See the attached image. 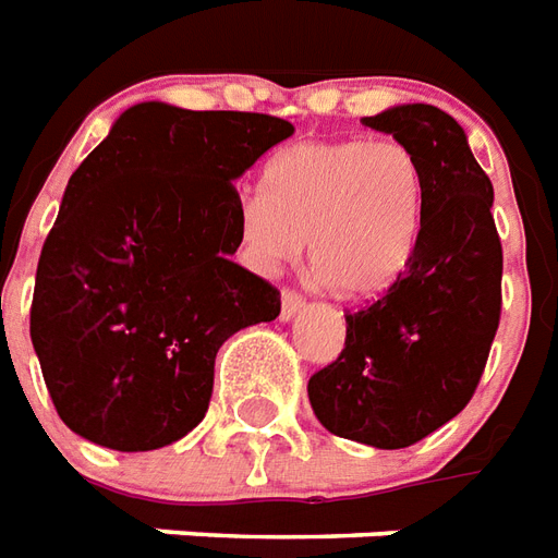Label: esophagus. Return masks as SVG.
Segmentation results:
<instances>
[{"mask_svg":"<svg viewBox=\"0 0 558 558\" xmlns=\"http://www.w3.org/2000/svg\"><path fill=\"white\" fill-rule=\"evenodd\" d=\"M305 300L296 291H282V312H279V320L288 324V320H294L296 314L303 312Z\"/></svg>","mask_w":558,"mask_h":558,"instance_id":"obj_1","label":"esophagus"}]
</instances>
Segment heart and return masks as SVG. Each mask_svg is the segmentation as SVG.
Returning <instances> with one entry per match:
<instances>
[{
    "mask_svg": "<svg viewBox=\"0 0 558 558\" xmlns=\"http://www.w3.org/2000/svg\"><path fill=\"white\" fill-rule=\"evenodd\" d=\"M423 223V170L393 137L303 141L264 165L238 241L250 267L274 274L308 241L314 274L343 296H374L403 274Z\"/></svg>",
    "mask_w": 558,
    "mask_h": 558,
    "instance_id": "obj_1",
    "label": "heart"
}]
</instances>
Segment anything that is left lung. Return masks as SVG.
Returning <instances> with one entry per match:
<instances>
[{
	"mask_svg": "<svg viewBox=\"0 0 558 558\" xmlns=\"http://www.w3.org/2000/svg\"><path fill=\"white\" fill-rule=\"evenodd\" d=\"M362 123L417 155L423 223L397 282L347 314L341 355L308 379V400L338 438L400 450L471 403L500 324L502 246L492 179L453 117L414 102Z\"/></svg>",
	"mask_w": 558,
	"mask_h": 558,
	"instance_id": "left-lung-1",
	"label": "left lung"
}]
</instances>
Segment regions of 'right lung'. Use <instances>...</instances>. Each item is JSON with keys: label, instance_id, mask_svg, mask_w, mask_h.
<instances>
[{"label": "right lung", "instance_id": "right-lung-1", "mask_svg": "<svg viewBox=\"0 0 558 558\" xmlns=\"http://www.w3.org/2000/svg\"><path fill=\"white\" fill-rule=\"evenodd\" d=\"M294 125L141 102L66 182L37 262L32 343L61 421L144 453L203 421L226 338L279 317V291L232 262L234 179Z\"/></svg>", "mask_w": 558, "mask_h": 558}]
</instances>
